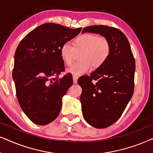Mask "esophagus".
<instances>
[{
    "label": "esophagus",
    "mask_w": 153,
    "mask_h": 153,
    "mask_svg": "<svg viewBox=\"0 0 153 153\" xmlns=\"http://www.w3.org/2000/svg\"><path fill=\"white\" fill-rule=\"evenodd\" d=\"M73 82L75 83V84H76L77 82H78V76H77V75H74L73 76Z\"/></svg>",
    "instance_id": "1"
}]
</instances>
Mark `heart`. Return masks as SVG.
<instances>
[{"mask_svg": "<svg viewBox=\"0 0 153 153\" xmlns=\"http://www.w3.org/2000/svg\"><path fill=\"white\" fill-rule=\"evenodd\" d=\"M73 46L64 42L60 48V55L66 65H70L74 57L75 50L81 51V60L75 62L68 68L69 73L82 75L89 71L92 66L99 68L108 59L111 52L109 40L95 34L84 33L75 38Z\"/></svg>", "mask_w": 153, "mask_h": 153, "instance_id": "1", "label": "heart"}]
</instances>
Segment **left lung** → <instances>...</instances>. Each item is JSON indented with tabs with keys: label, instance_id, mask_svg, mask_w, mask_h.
Returning a JSON list of instances; mask_svg holds the SVG:
<instances>
[{
	"label": "left lung",
	"instance_id": "obj_1",
	"mask_svg": "<svg viewBox=\"0 0 153 153\" xmlns=\"http://www.w3.org/2000/svg\"><path fill=\"white\" fill-rule=\"evenodd\" d=\"M99 33L109 40L111 52L106 62L78 79L82 87V115L89 125L106 128L121 117L134 90L136 64L127 37L117 28L105 25L85 27L82 33ZM96 82H95V81Z\"/></svg>",
	"mask_w": 153,
	"mask_h": 153
}]
</instances>
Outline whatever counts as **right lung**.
<instances>
[{"mask_svg":"<svg viewBox=\"0 0 153 153\" xmlns=\"http://www.w3.org/2000/svg\"><path fill=\"white\" fill-rule=\"evenodd\" d=\"M81 30L44 24L28 33L19 42L13 77L20 106L33 123L46 125L58 117L63 96L73 85L71 73L59 78L65 71L60 48Z\"/></svg>","mask_w":153,"mask_h":153,"instance_id":"right-lung-1","label":"right lung"}]
</instances>
